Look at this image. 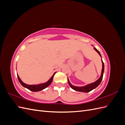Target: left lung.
<instances>
[{
  "label": "left lung",
  "instance_id": "obj_1",
  "mask_svg": "<svg viewBox=\"0 0 125 125\" xmlns=\"http://www.w3.org/2000/svg\"><path fill=\"white\" fill-rule=\"evenodd\" d=\"M94 50H95L102 57L100 52L98 51L95 47H94ZM101 60H102V72H101V74L100 77L99 79H98L95 82L92 83L87 84L85 86H74V85H72L71 84V83L70 82L68 78V83H69V85H70L71 88L73 89V90H74L75 91H77L88 93V92L91 91H92V90L95 89L97 86H99L100 85V84L101 83V82L102 80V79H103L104 71V64L103 60H102V59H101Z\"/></svg>",
  "mask_w": 125,
  "mask_h": 125
}]
</instances>
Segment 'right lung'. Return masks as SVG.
Returning a JSON list of instances; mask_svg holds the SVG:
<instances>
[{
    "mask_svg": "<svg viewBox=\"0 0 125 125\" xmlns=\"http://www.w3.org/2000/svg\"><path fill=\"white\" fill-rule=\"evenodd\" d=\"M55 73H54V74L52 75V77L50 79V80H49L48 81H47L46 82L44 83H41V84H36V85H29L27 84H25L24 82H22V81L21 80L18 74H17V77L18 78L19 81L20 82L21 84L23 87H24V88L28 89L29 90L31 91H33V92H37V91H41V90H43L45 88H46L47 86H48L51 84V83L52 81V79H53V78H54V75Z\"/></svg>",
    "mask_w": 125,
    "mask_h": 125,
    "instance_id": "right-lung-1",
    "label": "right lung"
}]
</instances>
